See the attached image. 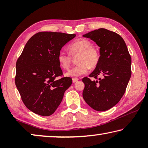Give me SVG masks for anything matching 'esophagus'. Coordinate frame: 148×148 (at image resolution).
I'll use <instances>...</instances> for the list:
<instances>
[{
    "instance_id": "obj_1",
    "label": "esophagus",
    "mask_w": 148,
    "mask_h": 148,
    "mask_svg": "<svg viewBox=\"0 0 148 148\" xmlns=\"http://www.w3.org/2000/svg\"><path fill=\"white\" fill-rule=\"evenodd\" d=\"M78 81V78H72V82H73V83H75V82H77Z\"/></svg>"
}]
</instances>
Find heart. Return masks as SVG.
<instances>
[{
  "label": "heart",
  "instance_id": "1",
  "mask_svg": "<svg viewBox=\"0 0 148 148\" xmlns=\"http://www.w3.org/2000/svg\"><path fill=\"white\" fill-rule=\"evenodd\" d=\"M70 53L72 56L78 55L77 62L78 64L69 70L66 76L77 77L87 73L89 68L93 69L98 64L100 53L96 47L91 46V42L86 39H79L69 46ZM57 60L62 68L68 69L72 61V57L64 51H60L57 55Z\"/></svg>",
  "mask_w": 148,
  "mask_h": 148
}]
</instances>
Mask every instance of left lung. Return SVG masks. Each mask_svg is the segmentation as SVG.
Listing matches in <instances>:
<instances>
[{"instance_id":"8db88e82","label":"left lung","mask_w":148,"mask_h":148,"mask_svg":"<svg viewBox=\"0 0 148 148\" xmlns=\"http://www.w3.org/2000/svg\"><path fill=\"white\" fill-rule=\"evenodd\" d=\"M100 47L98 64L89 77H85L83 98L92 109L106 111L118 103L124 95L131 76V57L122 37L106 29H99L84 34Z\"/></svg>"}]
</instances>
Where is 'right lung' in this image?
Returning a JSON list of instances; mask_svg holds the SVG:
<instances>
[{
  "instance_id": "obj_1",
  "label": "right lung",
  "mask_w": 148,
  "mask_h": 148,
  "mask_svg": "<svg viewBox=\"0 0 148 148\" xmlns=\"http://www.w3.org/2000/svg\"><path fill=\"white\" fill-rule=\"evenodd\" d=\"M74 34L40 32L27 42L16 62L15 82L21 99L31 112L42 116L53 114L61 104L72 78L64 77L57 55Z\"/></svg>"
}]
</instances>
